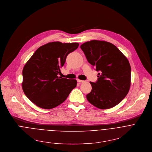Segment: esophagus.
Masks as SVG:
<instances>
[{
	"instance_id": "esophagus-1",
	"label": "esophagus",
	"mask_w": 152,
	"mask_h": 152,
	"mask_svg": "<svg viewBox=\"0 0 152 152\" xmlns=\"http://www.w3.org/2000/svg\"><path fill=\"white\" fill-rule=\"evenodd\" d=\"M77 82H78V83H85V81H84V80H80V79H77Z\"/></svg>"
}]
</instances>
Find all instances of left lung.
Here are the masks:
<instances>
[{"instance_id": "8db88e82", "label": "left lung", "mask_w": 152, "mask_h": 152, "mask_svg": "<svg viewBox=\"0 0 152 152\" xmlns=\"http://www.w3.org/2000/svg\"><path fill=\"white\" fill-rule=\"evenodd\" d=\"M88 62L98 74L95 83L90 82L88 102L97 108L107 109L119 104L130 87L131 67L127 58L114 45L91 40L80 46Z\"/></svg>"}]
</instances>
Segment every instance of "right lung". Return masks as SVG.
<instances>
[{
	"mask_svg": "<svg viewBox=\"0 0 152 152\" xmlns=\"http://www.w3.org/2000/svg\"><path fill=\"white\" fill-rule=\"evenodd\" d=\"M78 43L50 42L39 48L23 67L22 89L38 107L50 109L64 102L77 86L76 80L58 77L67 56Z\"/></svg>",
	"mask_w": 152,
	"mask_h": 152,
	"instance_id": "right-lung-1",
	"label": "right lung"
}]
</instances>
